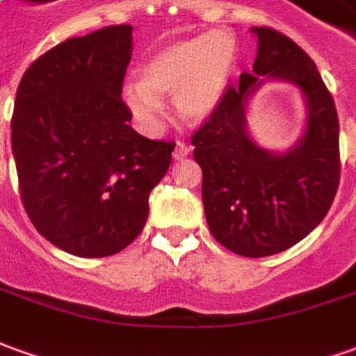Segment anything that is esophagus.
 Listing matches in <instances>:
<instances>
[{
	"label": "esophagus",
	"instance_id": "obj_1",
	"mask_svg": "<svg viewBox=\"0 0 356 356\" xmlns=\"http://www.w3.org/2000/svg\"><path fill=\"white\" fill-rule=\"evenodd\" d=\"M188 154H190V147L186 145L184 141H178L176 147H174V153H172L174 159H184V156H188Z\"/></svg>",
	"mask_w": 356,
	"mask_h": 356
}]
</instances>
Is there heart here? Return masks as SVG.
I'll return each instance as SVG.
<instances>
[{
    "instance_id": "b5f03b06",
    "label": "heart",
    "mask_w": 356,
    "mask_h": 356,
    "mask_svg": "<svg viewBox=\"0 0 356 356\" xmlns=\"http://www.w3.org/2000/svg\"><path fill=\"white\" fill-rule=\"evenodd\" d=\"M236 70V46L222 33H203L154 51L139 71L141 85L124 89L126 102L143 124L153 126L163 95H174L186 120L202 122L219 106Z\"/></svg>"
}]
</instances>
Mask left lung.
<instances>
[{
	"instance_id": "left-lung-1",
	"label": "left lung",
	"mask_w": 356,
	"mask_h": 356,
	"mask_svg": "<svg viewBox=\"0 0 356 356\" xmlns=\"http://www.w3.org/2000/svg\"><path fill=\"white\" fill-rule=\"evenodd\" d=\"M254 73H242L192 134L202 166V200L211 234L230 252L266 257L295 246L327 215L339 188V118L312 58L289 36L257 26ZM296 82L309 102V129L286 155L257 147L245 131V100L259 77Z\"/></svg>"
}]
</instances>
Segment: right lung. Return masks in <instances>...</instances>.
<instances>
[{
  "label": "right lung",
  "instance_id": "add662e5",
  "mask_svg": "<svg viewBox=\"0 0 356 356\" xmlns=\"http://www.w3.org/2000/svg\"><path fill=\"white\" fill-rule=\"evenodd\" d=\"M131 26L67 38L24 71L11 118L23 207L73 256H114L143 230L174 141L139 136L122 100Z\"/></svg>",
  "mask_w": 356,
  "mask_h": 356
}]
</instances>
